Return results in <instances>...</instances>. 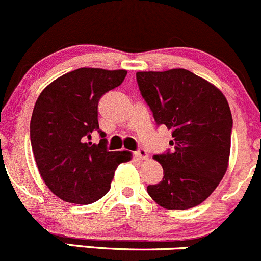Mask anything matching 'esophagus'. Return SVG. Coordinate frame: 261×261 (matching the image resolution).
Listing matches in <instances>:
<instances>
[{"label":"esophagus","instance_id":"1","mask_svg":"<svg viewBox=\"0 0 261 261\" xmlns=\"http://www.w3.org/2000/svg\"><path fill=\"white\" fill-rule=\"evenodd\" d=\"M134 154H136V157L139 158V160H147V158H148V153H147V150L144 148H139Z\"/></svg>","mask_w":261,"mask_h":261}]
</instances>
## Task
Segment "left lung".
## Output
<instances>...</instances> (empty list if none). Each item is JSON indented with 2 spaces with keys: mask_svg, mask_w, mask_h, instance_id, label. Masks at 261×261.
Wrapping results in <instances>:
<instances>
[{
  "mask_svg": "<svg viewBox=\"0 0 261 261\" xmlns=\"http://www.w3.org/2000/svg\"><path fill=\"white\" fill-rule=\"evenodd\" d=\"M137 83L158 125L172 130L173 150L155 154L163 168L148 195L167 210L206 200L229 166L232 117L224 94L186 69L138 71Z\"/></svg>",
  "mask_w": 261,
  "mask_h": 261,
  "instance_id": "8db88e82",
  "label": "left lung"
}]
</instances>
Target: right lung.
Here are the masks:
<instances>
[{
    "mask_svg": "<svg viewBox=\"0 0 261 261\" xmlns=\"http://www.w3.org/2000/svg\"><path fill=\"white\" fill-rule=\"evenodd\" d=\"M127 70L80 68L47 85L37 98L30 123L36 166L51 192L63 201L89 205L111 189L118 166L132 153L109 152L99 129L98 103L119 87ZM98 131V145L88 140Z\"/></svg>",
    "mask_w": 261,
    "mask_h": 261,
    "instance_id": "obj_1",
    "label": "right lung"
}]
</instances>
